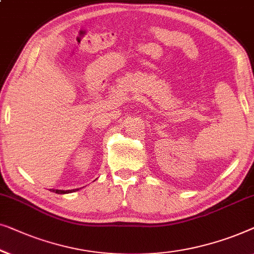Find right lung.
Here are the masks:
<instances>
[{"label": "right lung", "instance_id": "right-lung-1", "mask_svg": "<svg viewBox=\"0 0 254 254\" xmlns=\"http://www.w3.org/2000/svg\"><path fill=\"white\" fill-rule=\"evenodd\" d=\"M53 192H55V193H59V194H64V193H71V192H74V191H78V189H74V190H51Z\"/></svg>", "mask_w": 254, "mask_h": 254}]
</instances>
